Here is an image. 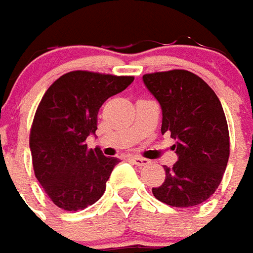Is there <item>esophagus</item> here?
I'll return each mask as SVG.
<instances>
[{
  "label": "esophagus",
  "mask_w": 253,
  "mask_h": 253,
  "mask_svg": "<svg viewBox=\"0 0 253 253\" xmlns=\"http://www.w3.org/2000/svg\"><path fill=\"white\" fill-rule=\"evenodd\" d=\"M129 159L133 162V164L137 165V166H144V165L150 164V161H148V159L141 158V157H135V155H130Z\"/></svg>",
  "instance_id": "esophagus-1"
}]
</instances>
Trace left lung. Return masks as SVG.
<instances>
[{
    "mask_svg": "<svg viewBox=\"0 0 253 253\" xmlns=\"http://www.w3.org/2000/svg\"><path fill=\"white\" fill-rule=\"evenodd\" d=\"M143 82L162 109V133L175 140L178 161L165 166L154 196L173 207H193L215 192L226 170L230 143L225 113L203 79L184 69L147 73Z\"/></svg>",
    "mask_w": 253,
    "mask_h": 253,
    "instance_id": "1",
    "label": "left lung"
}]
</instances>
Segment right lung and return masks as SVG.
<instances>
[{
	"instance_id": "1",
	"label": "right lung",
	"mask_w": 253,
	"mask_h": 253,
	"mask_svg": "<svg viewBox=\"0 0 253 253\" xmlns=\"http://www.w3.org/2000/svg\"><path fill=\"white\" fill-rule=\"evenodd\" d=\"M133 76L88 71L65 73L50 85L35 113L30 132L32 165L51 202L66 211H79L102 198L118 158L101 148H87L95 135L103 102L121 92Z\"/></svg>"
}]
</instances>
